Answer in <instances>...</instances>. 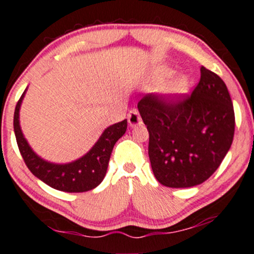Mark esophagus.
Wrapping results in <instances>:
<instances>
[{
  "instance_id": "obj_1",
  "label": "esophagus",
  "mask_w": 254,
  "mask_h": 254,
  "mask_svg": "<svg viewBox=\"0 0 254 254\" xmlns=\"http://www.w3.org/2000/svg\"><path fill=\"white\" fill-rule=\"evenodd\" d=\"M127 122H129L130 127H136V125H140L142 123V118L138 113V111L136 108H132L127 114Z\"/></svg>"
}]
</instances>
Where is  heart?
I'll return each instance as SVG.
<instances>
[{
  "mask_svg": "<svg viewBox=\"0 0 254 254\" xmlns=\"http://www.w3.org/2000/svg\"><path fill=\"white\" fill-rule=\"evenodd\" d=\"M174 73L172 69L168 67H159L155 68L154 71L150 74L148 83L150 85H160L161 83L165 82L168 78H170ZM189 85V79L186 76H180L175 78L170 84L164 89L166 94H170V95H180V94L186 93L187 89H188Z\"/></svg>",
  "mask_w": 254,
  "mask_h": 254,
  "instance_id": "heart-1",
  "label": "heart"
}]
</instances>
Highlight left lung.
<instances>
[{
  "mask_svg": "<svg viewBox=\"0 0 254 254\" xmlns=\"http://www.w3.org/2000/svg\"><path fill=\"white\" fill-rule=\"evenodd\" d=\"M200 73L190 95L147 94L137 104L149 132L153 174L170 188L201 185L233 143L235 114L227 85L204 66Z\"/></svg>",
  "mask_w": 254,
  "mask_h": 254,
  "instance_id": "8db88e82",
  "label": "left lung"
}]
</instances>
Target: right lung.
I'll return each instance as SVG.
<instances>
[{
  "mask_svg": "<svg viewBox=\"0 0 254 254\" xmlns=\"http://www.w3.org/2000/svg\"><path fill=\"white\" fill-rule=\"evenodd\" d=\"M24 95L15 106L13 124L19 150L30 171L46 185L66 193H83L99 186L106 176L114 144L127 131V119L108 127L84 157L68 164H52L33 152L21 132L19 110Z\"/></svg>",
  "mask_w": 254,
  "mask_h": 254,
  "instance_id": "obj_1",
  "label": "right lung"
}]
</instances>
